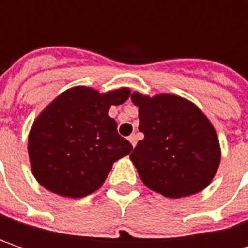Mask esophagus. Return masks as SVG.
I'll return each mask as SVG.
<instances>
[{
    "label": "esophagus",
    "instance_id": "esophagus-1",
    "mask_svg": "<svg viewBox=\"0 0 248 248\" xmlns=\"http://www.w3.org/2000/svg\"><path fill=\"white\" fill-rule=\"evenodd\" d=\"M127 139H129V142L132 143V146L135 148V145H136V135H135V133H132Z\"/></svg>",
    "mask_w": 248,
    "mask_h": 248
}]
</instances>
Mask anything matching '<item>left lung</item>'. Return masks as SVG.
Instances as JSON below:
<instances>
[{"label": "left lung", "instance_id": "8db88e82", "mask_svg": "<svg viewBox=\"0 0 248 248\" xmlns=\"http://www.w3.org/2000/svg\"><path fill=\"white\" fill-rule=\"evenodd\" d=\"M139 108L138 142L130 161L143 184L168 198L202 191L218 170L221 152L217 133L191 102L173 96L132 94Z\"/></svg>", "mask_w": 248, "mask_h": 248}]
</instances>
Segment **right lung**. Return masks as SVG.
I'll use <instances>...</instances> for the list:
<instances>
[{
	"label": "right lung",
	"mask_w": 248,
	"mask_h": 248,
	"mask_svg": "<svg viewBox=\"0 0 248 248\" xmlns=\"http://www.w3.org/2000/svg\"><path fill=\"white\" fill-rule=\"evenodd\" d=\"M129 94V89L100 94L89 87H73L54 99L28 136L35 179L48 191L70 198L99 189L113 162L133 148L109 116L110 106L124 103Z\"/></svg>",
	"instance_id": "add662e5"
}]
</instances>
